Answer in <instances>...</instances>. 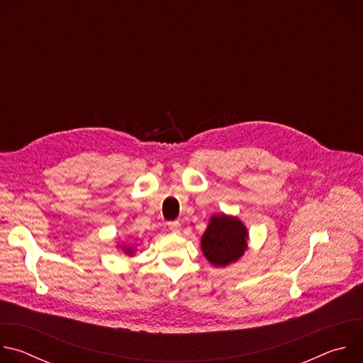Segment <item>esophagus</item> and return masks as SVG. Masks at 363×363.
<instances>
[{
  "instance_id": "1",
  "label": "esophagus",
  "mask_w": 363,
  "mask_h": 363,
  "mask_svg": "<svg viewBox=\"0 0 363 363\" xmlns=\"http://www.w3.org/2000/svg\"><path fill=\"white\" fill-rule=\"evenodd\" d=\"M168 228H169L172 233H179V231H181V223H179V221H169V223H168Z\"/></svg>"
}]
</instances>
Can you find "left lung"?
Returning a JSON list of instances; mask_svg holds the SVG:
<instances>
[{"label":"left lung","mask_w":363,"mask_h":363,"mask_svg":"<svg viewBox=\"0 0 363 363\" xmlns=\"http://www.w3.org/2000/svg\"><path fill=\"white\" fill-rule=\"evenodd\" d=\"M247 231L240 220L216 216L202 235V252L214 266H227L240 258L247 247Z\"/></svg>","instance_id":"1"}]
</instances>
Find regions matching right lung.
<instances>
[{
  "label": "right lung",
  "mask_w": 363,
  "mask_h": 363,
  "mask_svg": "<svg viewBox=\"0 0 363 363\" xmlns=\"http://www.w3.org/2000/svg\"><path fill=\"white\" fill-rule=\"evenodd\" d=\"M126 251H129V252H130V250H129V248H126Z\"/></svg>",
  "instance_id": "add662e5"
}]
</instances>
